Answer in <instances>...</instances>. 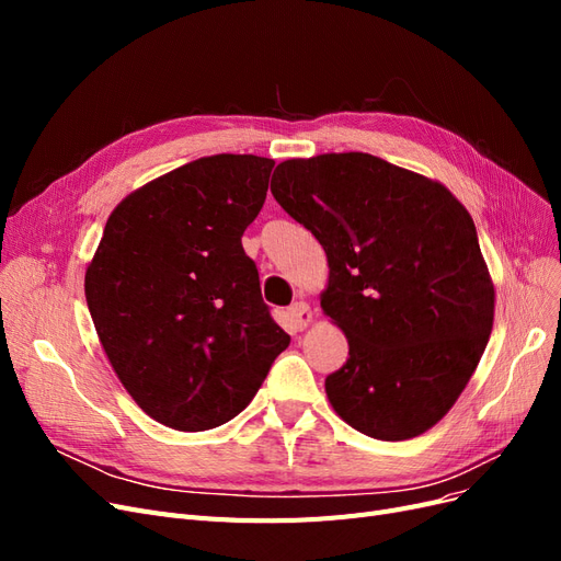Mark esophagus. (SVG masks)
Returning <instances> with one entry per match:
<instances>
[{"label": "esophagus", "mask_w": 561, "mask_h": 561, "mask_svg": "<svg viewBox=\"0 0 561 561\" xmlns=\"http://www.w3.org/2000/svg\"><path fill=\"white\" fill-rule=\"evenodd\" d=\"M287 320H290V325L295 330H304L311 322V309L307 301H297L293 304L290 309H287Z\"/></svg>", "instance_id": "esophagus-1"}]
</instances>
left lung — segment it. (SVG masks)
Segmentation results:
<instances>
[{
    "instance_id": "8db88e82",
    "label": "left lung",
    "mask_w": 561,
    "mask_h": 561,
    "mask_svg": "<svg viewBox=\"0 0 561 561\" xmlns=\"http://www.w3.org/2000/svg\"><path fill=\"white\" fill-rule=\"evenodd\" d=\"M271 194L328 254L320 307L348 339L325 379L334 412L386 443L433 428L494 325L468 210L439 182L363 151L283 161Z\"/></svg>"
}]
</instances>
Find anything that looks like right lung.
I'll use <instances>...</instances> for the list:
<instances>
[{"label":"right lung","mask_w":561,"mask_h":561,"mask_svg":"<svg viewBox=\"0 0 561 561\" xmlns=\"http://www.w3.org/2000/svg\"><path fill=\"white\" fill-rule=\"evenodd\" d=\"M274 163L215 154L145 184L114 208L87 268L116 377L168 428L208 431L243 412L290 344L241 243Z\"/></svg>","instance_id":"1"}]
</instances>
